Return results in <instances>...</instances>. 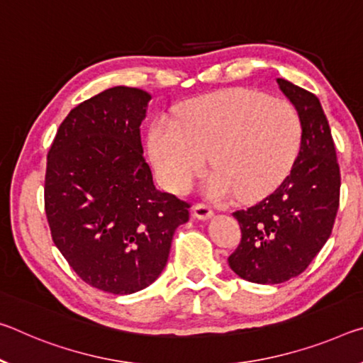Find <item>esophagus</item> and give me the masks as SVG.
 Listing matches in <instances>:
<instances>
[{
	"label": "esophagus",
	"mask_w": 363,
	"mask_h": 363,
	"mask_svg": "<svg viewBox=\"0 0 363 363\" xmlns=\"http://www.w3.org/2000/svg\"><path fill=\"white\" fill-rule=\"evenodd\" d=\"M194 216L199 218V220H208L213 216V210L210 208V205L197 203L194 206Z\"/></svg>",
	"instance_id": "34e87169"
}]
</instances>
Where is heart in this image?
<instances>
[{
  "label": "heart",
  "instance_id": "1",
  "mask_svg": "<svg viewBox=\"0 0 363 363\" xmlns=\"http://www.w3.org/2000/svg\"><path fill=\"white\" fill-rule=\"evenodd\" d=\"M301 143L302 119L291 101L235 89L189 101L176 124L160 119L148 148L172 192L189 191L210 157L215 174L206 191L213 199L235 192L239 200H255L286 179Z\"/></svg>",
  "mask_w": 363,
  "mask_h": 363
}]
</instances>
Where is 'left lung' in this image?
<instances>
[{
	"label": "left lung",
	"mask_w": 363,
	"mask_h": 363,
	"mask_svg": "<svg viewBox=\"0 0 363 363\" xmlns=\"http://www.w3.org/2000/svg\"><path fill=\"white\" fill-rule=\"evenodd\" d=\"M302 119V143L286 179L254 206L233 215L240 242L228 262L257 284H279L307 269L330 239L339 208L341 172L320 100L289 80L276 79Z\"/></svg>",
	"instance_id": "8db88e82"
}]
</instances>
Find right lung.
I'll use <instances>...</instances> for the list:
<instances>
[{"label":"right lung","mask_w":363,"mask_h":363,"mask_svg":"<svg viewBox=\"0 0 363 363\" xmlns=\"http://www.w3.org/2000/svg\"><path fill=\"white\" fill-rule=\"evenodd\" d=\"M148 100L121 85L82 101L61 123L47 160L55 245L80 279L119 296L158 278L191 208L153 184L140 140Z\"/></svg>","instance_id":"add662e5"}]
</instances>
